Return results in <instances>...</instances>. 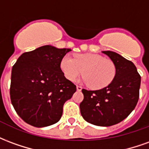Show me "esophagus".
Returning <instances> with one entry per match:
<instances>
[{"label": "esophagus", "instance_id": "esophagus-1", "mask_svg": "<svg viewBox=\"0 0 149 149\" xmlns=\"http://www.w3.org/2000/svg\"><path fill=\"white\" fill-rule=\"evenodd\" d=\"M81 89H82V87L81 86H77V91H81Z\"/></svg>", "mask_w": 149, "mask_h": 149}]
</instances>
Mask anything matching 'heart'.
Segmentation results:
<instances>
[{"label":"heart","instance_id":"heart-1","mask_svg":"<svg viewBox=\"0 0 149 149\" xmlns=\"http://www.w3.org/2000/svg\"><path fill=\"white\" fill-rule=\"evenodd\" d=\"M60 68L68 81H74L82 73V82L93 89H100L109 84L116 74L113 62L93 53L77 54L73 58L65 55L61 60Z\"/></svg>","mask_w":149,"mask_h":149}]
</instances>
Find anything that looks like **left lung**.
Masks as SVG:
<instances>
[{"label": "left lung", "mask_w": 149, "mask_h": 149, "mask_svg": "<svg viewBox=\"0 0 149 149\" xmlns=\"http://www.w3.org/2000/svg\"><path fill=\"white\" fill-rule=\"evenodd\" d=\"M116 68V74L108 86L99 90L82 89L84 100L80 104L81 116L88 123L108 127L128 116L139 100L141 76L135 65L118 53L103 51Z\"/></svg>", "instance_id": "obj_1"}]
</instances>
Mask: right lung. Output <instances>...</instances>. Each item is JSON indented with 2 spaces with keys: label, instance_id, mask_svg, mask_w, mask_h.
Wrapping results in <instances>:
<instances>
[{
  "label": "right lung",
  "instance_id": "1",
  "mask_svg": "<svg viewBox=\"0 0 149 149\" xmlns=\"http://www.w3.org/2000/svg\"><path fill=\"white\" fill-rule=\"evenodd\" d=\"M70 49L44 45L24 52L12 68L10 98L18 116L34 127L60 120L65 101L77 88L62 73L60 63Z\"/></svg>",
  "mask_w": 149,
  "mask_h": 149
}]
</instances>
